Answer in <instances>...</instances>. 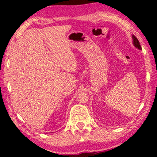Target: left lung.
<instances>
[{
	"label": "left lung",
	"mask_w": 157,
	"mask_h": 157,
	"mask_svg": "<svg viewBox=\"0 0 157 157\" xmlns=\"http://www.w3.org/2000/svg\"><path fill=\"white\" fill-rule=\"evenodd\" d=\"M132 39H133V44H134V46H135V47L137 48L138 49L141 50L142 48H141V46H140V42H139L138 39L136 38V37H135L134 35H132Z\"/></svg>",
	"instance_id": "8db88e82"
}]
</instances>
